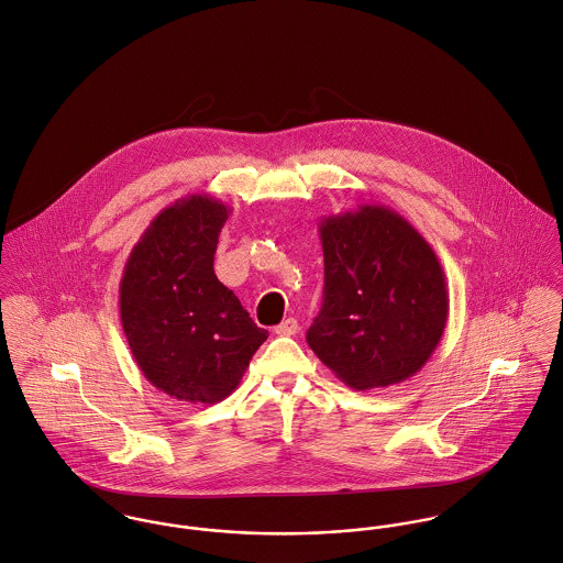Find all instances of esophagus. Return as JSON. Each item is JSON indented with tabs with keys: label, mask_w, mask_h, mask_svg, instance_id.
<instances>
[{
	"label": "esophagus",
	"mask_w": 563,
	"mask_h": 563,
	"mask_svg": "<svg viewBox=\"0 0 563 563\" xmlns=\"http://www.w3.org/2000/svg\"><path fill=\"white\" fill-rule=\"evenodd\" d=\"M300 328H298V321L294 319V317H289V319H285L283 323H278L276 328H274V332L278 334V336H291V334H296Z\"/></svg>",
	"instance_id": "obj_1"
}]
</instances>
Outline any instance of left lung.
Masks as SVG:
<instances>
[{
	"mask_svg": "<svg viewBox=\"0 0 563 563\" xmlns=\"http://www.w3.org/2000/svg\"><path fill=\"white\" fill-rule=\"evenodd\" d=\"M323 305L307 341L356 390L417 374L446 325L449 294L437 252L397 211L361 205L319 222Z\"/></svg>",
	"mask_w": 563,
	"mask_h": 563,
	"instance_id": "left-lung-1",
	"label": "left lung"
}]
</instances>
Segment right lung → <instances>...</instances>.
Masks as SVG:
<instances>
[{"mask_svg":"<svg viewBox=\"0 0 563 563\" xmlns=\"http://www.w3.org/2000/svg\"><path fill=\"white\" fill-rule=\"evenodd\" d=\"M231 207L191 194L162 209L121 278V323L144 377L189 404L229 397L267 339L213 272Z\"/></svg>","mask_w":563,"mask_h":563,"instance_id":"add662e5","label":"right lung"}]
</instances>
